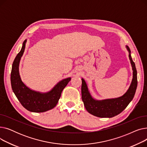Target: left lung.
Returning a JSON list of instances; mask_svg holds the SVG:
<instances>
[{
    "label": "left lung",
    "instance_id": "1",
    "mask_svg": "<svg viewBox=\"0 0 147 147\" xmlns=\"http://www.w3.org/2000/svg\"><path fill=\"white\" fill-rule=\"evenodd\" d=\"M129 57L133 69V79L130 86L126 93L122 96L98 101L94 99L90 94L87 84L82 79V99L86 110L91 114L98 117H113L124 110L133 99L137 88V71L135 63L130 55V50L127 46Z\"/></svg>",
    "mask_w": 147,
    "mask_h": 147
}]
</instances>
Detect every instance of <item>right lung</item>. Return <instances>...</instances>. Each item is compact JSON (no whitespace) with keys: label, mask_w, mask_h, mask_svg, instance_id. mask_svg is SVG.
<instances>
[{"label":"right lung","mask_w":147,"mask_h":147,"mask_svg":"<svg viewBox=\"0 0 147 147\" xmlns=\"http://www.w3.org/2000/svg\"><path fill=\"white\" fill-rule=\"evenodd\" d=\"M26 42L25 40L23 42L20 52L13 62L11 73V86L15 96L26 109L32 112L43 113L53 109L57 105L62 91L71 80V78L60 81L51 91L46 93L36 92L27 87L22 82L19 73L20 61L24 52Z\"/></svg>","instance_id":"1"}]
</instances>
